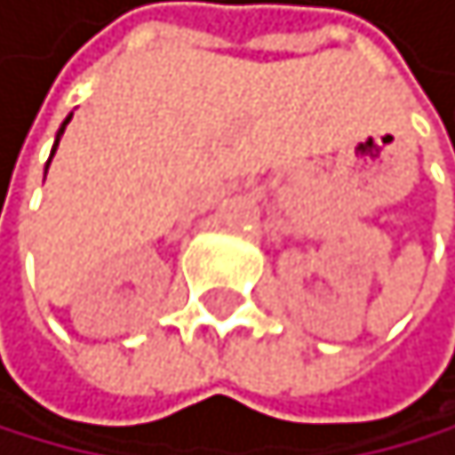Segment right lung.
Here are the masks:
<instances>
[{"instance_id": "obj_1", "label": "right lung", "mask_w": 455, "mask_h": 455, "mask_svg": "<svg viewBox=\"0 0 455 455\" xmlns=\"http://www.w3.org/2000/svg\"><path fill=\"white\" fill-rule=\"evenodd\" d=\"M70 116H73V113H70ZM70 116L62 122V128H59V133H56V145H59V139H62V133H65V124L70 122ZM56 145H53V150H56ZM51 156H53V153H51ZM48 164H51V162H48ZM44 173H48V168H44Z\"/></svg>"}]
</instances>
